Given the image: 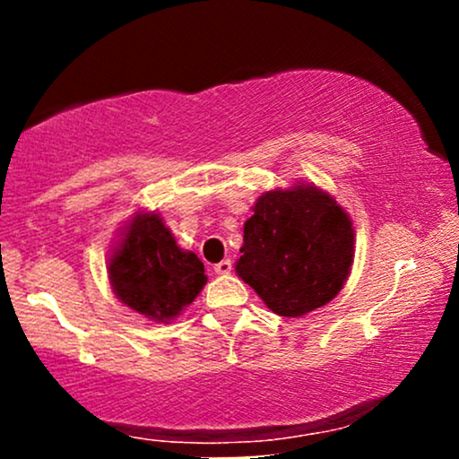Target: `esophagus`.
<instances>
[{
    "label": "esophagus",
    "instance_id": "obj_1",
    "mask_svg": "<svg viewBox=\"0 0 459 459\" xmlns=\"http://www.w3.org/2000/svg\"><path fill=\"white\" fill-rule=\"evenodd\" d=\"M230 270H233V263H230L229 259L215 263V265H213V272L215 273H222V276H226V273H230Z\"/></svg>",
    "mask_w": 459,
    "mask_h": 459
}]
</instances>
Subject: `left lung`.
<instances>
[{
  "label": "left lung",
  "mask_w": 459,
  "mask_h": 459,
  "mask_svg": "<svg viewBox=\"0 0 459 459\" xmlns=\"http://www.w3.org/2000/svg\"><path fill=\"white\" fill-rule=\"evenodd\" d=\"M252 212L235 265L241 281L281 317L328 304L354 261L350 215L313 186L265 192Z\"/></svg>",
  "instance_id": "obj_1"
}]
</instances>
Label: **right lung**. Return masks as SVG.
<instances>
[{"instance_id":"right-lung-1","label":"right lung","mask_w":459,"mask_h":459,"mask_svg":"<svg viewBox=\"0 0 459 459\" xmlns=\"http://www.w3.org/2000/svg\"><path fill=\"white\" fill-rule=\"evenodd\" d=\"M108 272L120 302L163 324L192 304L207 282L203 261L177 246L157 213H135Z\"/></svg>"}]
</instances>
